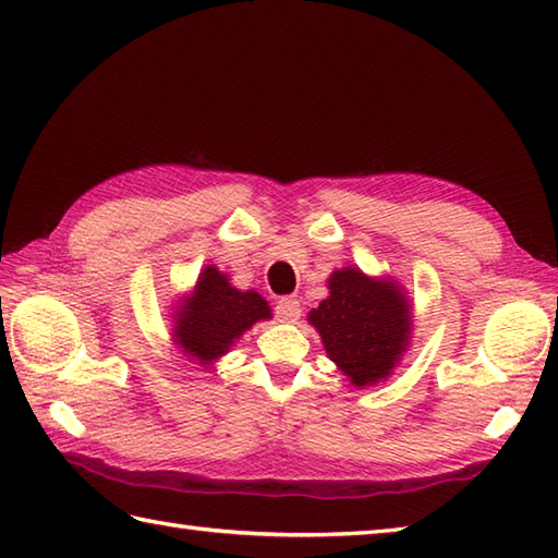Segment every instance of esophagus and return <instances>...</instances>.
Here are the masks:
<instances>
[{
  "label": "esophagus",
  "instance_id": "34e87169",
  "mask_svg": "<svg viewBox=\"0 0 558 558\" xmlns=\"http://www.w3.org/2000/svg\"><path fill=\"white\" fill-rule=\"evenodd\" d=\"M276 314L280 322H298V318L302 316V304L298 298H280L278 304H276Z\"/></svg>",
  "mask_w": 558,
  "mask_h": 558
}]
</instances>
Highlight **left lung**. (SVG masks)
Segmentation results:
<instances>
[{
  "label": "left lung",
  "mask_w": 558,
  "mask_h": 558,
  "mask_svg": "<svg viewBox=\"0 0 558 558\" xmlns=\"http://www.w3.org/2000/svg\"><path fill=\"white\" fill-rule=\"evenodd\" d=\"M330 298L310 314L328 357L354 386L378 384L393 369L410 338V304L388 280L357 268L336 270Z\"/></svg>",
  "instance_id": "obj_1"
}]
</instances>
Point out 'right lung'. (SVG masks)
<instances>
[{
	"label": "right lung",
	"instance_id": "right-lung-1",
	"mask_svg": "<svg viewBox=\"0 0 558 558\" xmlns=\"http://www.w3.org/2000/svg\"><path fill=\"white\" fill-rule=\"evenodd\" d=\"M260 318H270L266 300L256 292L234 290L228 276L208 266L196 290L177 314L174 338L180 348L201 362L218 360L222 352Z\"/></svg>",
	"mask_w": 558,
	"mask_h": 558
}]
</instances>
